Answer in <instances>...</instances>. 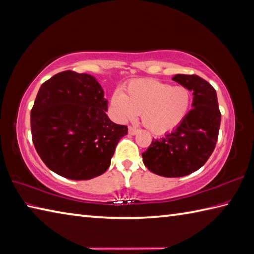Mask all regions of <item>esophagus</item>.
<instances>
[{"mask_svg":"<svg viewBox=\"0 0 254 254\" xmlns=\"http://www.w3.org/2000/svg\"><path fill=\"white\" fill-rule=\"evenodd\" d=\"M138 131H139V130H138V129H136V128H133V127H129L128 128V133H129V135H136V133H138Z\"/></svg>","mask_w":254,"mask_h":254,"instance_id":"34e87169","label":"esophagus"}]
</instances>
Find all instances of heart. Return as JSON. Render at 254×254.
<instances>
[{
    "label": "heart",
    "instance_id": "heart-1",
    "mask_svg": "<svg viewBox=\"0 0 254 254\" xmlns=\"http://www.w3.org/2000/svg\"><path fill=\"white\" fill-rule=\"evenodd\" d=\"M190 94L181 86L161 83L156 79L132 80L125 92H115L111 106L121 122H128L141 114L148 130L162 135L176 128L188 113Z\"/></svg>",
    "mask_w": 254,
    "mask_h": 254
}]
</instances>
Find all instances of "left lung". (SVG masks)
<instances>
[{
    "label": "left lung",
    "mask_w": 254,
    "mask_h": 254,
    "mask_svg": "<svg viewBox=\"0 0 254 254\" xmlns=\"http://www.w3.org/2000/svg\"><path fill=\"white\" fill-rule=\"evenodd\" d=\"M172 80L192 92V109L174 130L152 140L141 154L148 169L168 178L201 168L216 147L221 121L216 89L207 80L184 74L174 76Z\"/></svg>",
    "instance_id": "8db88e82"
}]
</instances>
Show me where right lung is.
Returning <instances> with one entry per match:
<instances>
[{"mask_svg": "<svg viewBox=\"0 0 254 254\" xmlns=\"http://www.w3.org/2000/svg\"><path fill=\"white\" fill-rule=\"evenodd\" d=\"M107 107L92 75L66 70L46 80L31 111L32 139L43 162L71 180L103 175L128 131L109 119Z\"/></svg>", "mask_w": 254, "mask_h": 254, "instance_id": "add662e5", "label": "right lung"}]
</instances>
